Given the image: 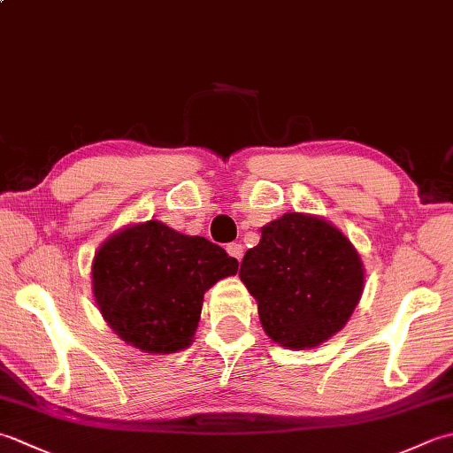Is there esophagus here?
Wrapping results in <instances>:
<instances>
[{
    "label": "esophagus",
    "mask_w": 453,
    "mask_h": 453,
    "mask_svg": "<svg viewBox=\"0 0 453 453\" xmlns=\"http://www.w3.org/2000/svg\"><path fill=\"white\" fill-rule=\"evenodd\" d=\"M226 251L229 257H234L239 263H242V258H243V245L242 243H229L226 247Z\"/></svg>",
    "instance_id": "1"
}]
</instances>
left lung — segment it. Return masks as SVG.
Masks as SVG:
<instances>
[{"mask_svg": "<svg viewBox=\"0 0 453 453\" xmlns=\"http://www.w3.org/2000/svg\"><path fill=\"white\" fill-rule=\"evenodd\" d=\"M263 329L288 349H313L341 331L364 290L352 243L321 218L284 214L261 227L239 268Z\"/></svg>", "mask_w": 453, "mask_h": 453, "instance_id": "1", "label": "left lung"}]
</instances>
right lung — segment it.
Instances as JSON below:
<instances>
[{
    "label": "right lung",
    "instance_id": "obj_1",
    "mask_svg": "<svg viewBox=\"0 0 453 453\" xmlns=\"http://www.w3.org/2000/svg\"><path fill=\"white\" fill-rule=\"evenodd\" d=\"M237 268L219 245L150 219L103 243L93 261V294L120 339L169 354L192 342L204 292Z\"/></svg>",
    "mask_w": 453,
    "mask_h": 453
}]
</instances>
